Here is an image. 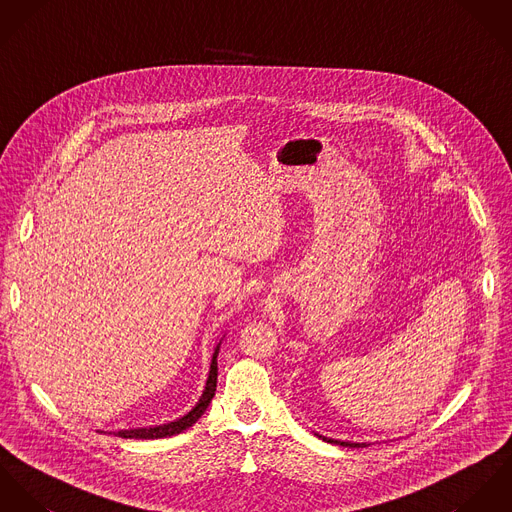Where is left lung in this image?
Masks as SVG:
<instances>
[{
    "instance_id": "left-lung-1",
    "label": "left lung",
    "mask_w": 512,
    "mask_h": 512,
    "mask_svg": "<svg viewBox=\"0 0 512 512\" xmlns=\"http://www.w3.org/2000/svg\"><path fill=\"white\" fill-rule=\"evenodd\" d=\"M322 440H326V442H330V444H338V446H345V448H365L367 444H353V442H340V440H328V438H324V436H320Z\"/></svg>"
}]
</instances>
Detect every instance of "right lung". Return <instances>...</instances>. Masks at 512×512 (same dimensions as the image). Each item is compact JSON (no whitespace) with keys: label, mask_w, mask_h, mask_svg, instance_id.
<instances>
[{"label":"right lung","mask_w":512,"mask_h":512,"mask_svg":"<svg viewBox=\"0 0 512 512\" xmlns=\"http://www.w3.org/2000/svg\"><path fill=\"white\" fill-rule=\"evenodd\" d=\"M218 353H220V343L216 345V351H214V357H212V365H210V375H208V381H206V389L202 393L200 400L196 402V406L184 414L182 418L169 422V424H161V426H155V428H135V430H119L115 436L119 438H135V440H157V438H169L174 434H180L184 432L186 428H190L208 408L210 400L216 395V383H218Z\"/></svg>","instance_id":"right-lung-1"}]
</instances>
